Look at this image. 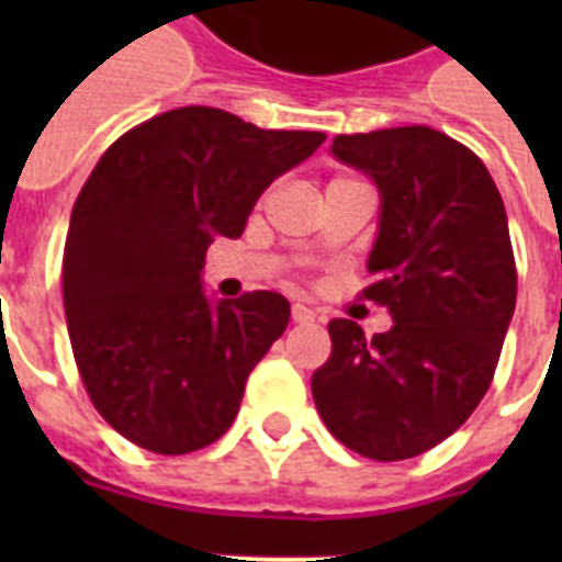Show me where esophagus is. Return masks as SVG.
<instances>
[{
	"label": "esophagus",
	"mask_w": 562,
	"mask_h": 562,
	"mask_svg": "<svg viewBox=\"0 0 562 562\" xmlns=\"http://www.w3.org/2000/svg\"><path fill=\"white\" fill-rule=\"evenodd\" d=\"M291 321H294V324H312V321H315V312L308 306H303V303H294V306H291Z\"/></svg>",
	"instance_id": "34e87169"
}]
</instances>
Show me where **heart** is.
Instances as JSON below:
<instances>
[{
	"instance_id": "heart-1",
	"label": "heart",
	"mask_w": 562,
	"mask_h": 562,
	"mask_svg": "<svg viewBox=\"0 0 562 562\" xmlns=\"http://www.w3.org/2000/svg\"><path fill=\"white\" fill-rule=\"evenodd\" d=\"M338 180H344V178H338Z\"/></svg>"
}]
</instances>
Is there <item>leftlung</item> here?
<instances>
[{
  "mask_svg": "<svg viewBox=\"0 0 562 562\" xmlns=\"http://www.w3.org/2000/svg\"><path fill=\"white\" fill-rule=\"evenodd\" d=\"M333 154L382 192L361 291L393 315L373 338L329 321L312 375L326 428L373 461H405L458 431L484 400L516 306L507 212L487 166L452 136L408 125L338 134Z\"/></svg>",
  "mask_w": 562,
  "mask_h": 562,
  "instance_id": "1",
  "label": "left lung"
}]
</instances>
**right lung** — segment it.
<instances>
[{
    "mask_svg": "<svg viewBox=\"0 0 562 562\" xmlns=\"http://www.w3.org/2000/svg\"><path fill=\"white\" fill-rule=\"evenodd\" d=\"M326 134L262 131L227 110L178 108L122 134L72 206L64 308L92 405L157 454L215 443L291 306L247 291L210 306L206 247L238 238L273 178Z\"/></svg>",
    "mask_w": 562,
    "mask_h": 562,
    "instance_id": "right-lung-1",
    "label": "right lung"
}]
</instances>
